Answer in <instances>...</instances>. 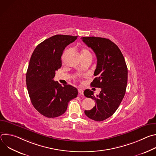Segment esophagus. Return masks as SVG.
Here are the masks:
<instances>
[{"instance_id": "1", "label": "esophagus", "mask_w": 156, "mask_h": 156, "mask_svg": "<svg viewBox=\"0 0 156 156\" xmlns=\"http://www.w3.org/2000/svg\"><path fill=\"white\" fill-rule=\"evenodd\" d=\"M78 93H79L80 95H83V90H82V89L78 88Z\"/></svg>"}]
</instances>
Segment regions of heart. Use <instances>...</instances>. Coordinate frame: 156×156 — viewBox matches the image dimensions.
Returning <instances> with one entry per match:
<instances>
[{
	"label": "heart",
	"instance_id": "obj_1",
	"mask_svg": "<svg viewBox=\"0 0 156 156\" xmlns=\"http://www.w3.org/2000/svg\"><path fill=\"white\" fill-rule=\"evenodd\" d=\"M90 54V52H89L87 49H83L81 50V55H82V56H83V55H86V54ZM64 55H65V54L63 55V57H64Z\"/></svg>",
	"mask_w": 156,
	"mask_h": 156
}]
</instances>
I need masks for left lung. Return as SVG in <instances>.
<instances>
[{"label": "left lung", "mask_w": 156, "mask_h": 156, "mask_svg": "<svg viewBox=\"0 0 156 156\" xmlns=\"http://www.w3.org/2000/svg\"><path fill=\"white\" fill-rule=\"evenodd\" d=\"M83 41L91 48L97 57L96 78L91 85L101 88L99 95L86 90L84 95L96 101L90 110H84L90 119L100 122L112 116L124 98L128 80V69L124 57L119 47L108 39L83 37Z\"/></svg>", "instance_id": "obj_1"}]
</instances>
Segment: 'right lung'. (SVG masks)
<instances>
[{
  "mask_svg": "<svg viewBox=\"0 0 156 156\" xmlns=\"http://www.w3.org/2000/svg\"><path fill=\"white\" fill-rule=\"evenodd\" d=\"M77 36L57 34L40 43L31 57L26 75L27 90L34 107L42 115L55 118L63 114L69 102L77 97V89L62 86L53 78L62 66L65 48Z\"/></svg>",
  "mask_w": 156,
  "mask_h": 156,
  "instance_id": "add662e5",
  "label": "right lung"
}]
</instances>
